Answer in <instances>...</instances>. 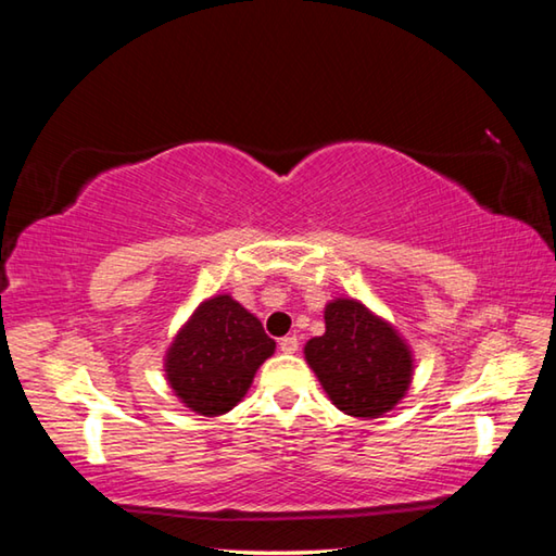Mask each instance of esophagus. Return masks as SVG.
<instances>
[{
	"mask_svg": "<svg viewBox=\"0 0 556 556\" xmlns=\"http://www.w3.org/2000/svg\"><path fill=\"white\" fill-rule=\"evenodd\" d=\"M279 351L281 353H296L299 351V338L296 336H285L279 341Z\"/></svg>",
	"mask_w": 556,
	"mask_h": 556,
	"instance_id": "34e87169",
	"label": "esophagus"
}]
</instances>
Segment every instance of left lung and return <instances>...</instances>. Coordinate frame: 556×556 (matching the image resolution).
Instances as JSON below:
<instances>
[{
	"label": "left lung",
	"instance_id": "left-lung-1",
	"mask_svg": "<svg viewBox=\"0 0 556 556\" xmlns=\"http://www.w3.org/2000/svg\"><path fill=\"white\" fill-rule=\"evenodd\" d=\"M326 333L304 345L338 409L357 419H378L397 407L414 375V355L397 328L363 301L338 296L326 304Z\"/></svg>",
	"mask_w": 556,
	"mask_h": 556
}]
</instances>
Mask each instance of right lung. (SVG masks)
Returning a JSON list of instances; mask_svg holds the SVG:
<instances>
[{
    "label": "right lung",
    "mask_w": 556,
    "mask_h": 556,
    "mask_svg": "<svg viewBox=\"0 0 556 556\" xmlns=\"http://www.w3.org/2000/svg\"><path fill=\"white\" fill-rule=\"evenodd\" d=\"M275 348L255 314L230 294H215L195 306L166 348V382L184 407L218 417L248 394Z\"/></svg>",
    "instance_id": "obj_1"
}]
</instances>
